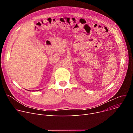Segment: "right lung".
Listing matches in <instances>:
<instances>
[{
    "label": "right lung",
    "mask_w": 133,
    "mask_h": 133,
    "mask_svg": "<svg viewBox=\"0 0 133 133\" xmlns=\"http://www.w3.org/2000/svg\"><path fill=\"white\" fill-rule=\"evenodd\" d=\"M29 91H30V90H29Z\"/></svg>",
    "instance_id": "right-lung-1"
}]
</instances>
